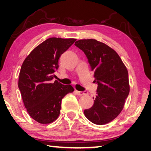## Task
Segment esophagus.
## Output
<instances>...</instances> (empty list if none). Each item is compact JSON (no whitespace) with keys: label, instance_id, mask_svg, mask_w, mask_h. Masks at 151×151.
I'll return each mask as SVG.
<instances>
[{"label":"esophagus","instance_id":"esophagus-1","mask_svg":"<svg viewBox=\"0 0 151 151\" xmlns=\"http://www.w3.org/2000/svg\"><path fill=\"white\" fill-rule=\"evenodd\" d=\"M76 94L78 95V96H83V95L85 94V93L83 92V91H76Z\"/></svg>","mask_w":151,"mask_h":151}]
</instances>
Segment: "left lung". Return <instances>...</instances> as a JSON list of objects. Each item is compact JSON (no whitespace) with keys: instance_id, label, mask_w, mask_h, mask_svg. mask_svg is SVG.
Masks as SVG:
<instances>
[{"instance_id":"1","label":"left lung","mask_w":151,"mask_h":151,"mask_svg":"<svg viewBox=\"0 0 151 151\" xmlns=\"http://www.w3.org/2000/svg\"><path fill=\"white\" fill-rule=\"evenodd\" d=\"M75 45L85 53L98 84L94 104L84 115L92 123L110 122L122 111L130 91L127 67L116 51L95 39L76 41Z\"/></svg>"}]
</instances>
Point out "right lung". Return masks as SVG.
Wrapping results in <instances>:
<instances>
[{
    "mask_svg": "<svg viewBox=\"0 0 151 151\" xmlns=\"http://www.w3.org/2000/svg\"><path fill=\"white\" fill-rule=\"evenodd\" d=\"M76 39L50 38L37 46L24 60L20 68L18 88L29 115L38 123L47 124L58 117L61 102L74 91L53 78L58 68V60Z\"/></svg>",
    "mask_w": 151,
    "mask_h": 151,
    "instance_id": "1",
    "label": "right lung"
}]
</instances>
